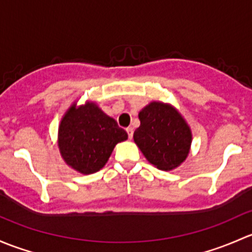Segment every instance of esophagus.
<instances>
[{"instance_id": "34e87169", "label": "esophagus", "mask_w": 252, "mask_h": 252, "mask_svg": "<svg viewBox=\"0 0 252 252\" xmlns=\"http://www.w3.org/2000/svg\"><path fill=\"white\" fill-rule=\"evenodd\" d=\"M126 132L127 134H128V138L132 139V137H133V128H132V127H128V128H126Z\"/></svg>"}]
</instances>
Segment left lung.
<instances>
[{
	"instance_id": "1",
	"label": "left lung",
	"mask_w": 252,
	"mask_h": 252,
	"mask_svg": "<svg viewBox=\"0 0 252 252\" xmlns=\"http://www.w3.org/2000/svg\"><path fill=\"white\" fill-rule=\"evenodd\" d=\"M138 118L141 126L134 131L133 141L145 159L162 171L178 167L188 157L193 139L182 114L168 103L153 100Z\"/></svg>"
}]
</instances>
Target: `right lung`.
<instances>
[{"label":"right lung","mask_w":252,"mask_h":252,"mask_svg":"<svg viewBox=\"0 0 252 252\" xmlns=\"http://www.w3.org/2000/svg\"><path fill=\"white\" fill-rule=\"evenodd\" d=\"M124 128L94 102L72 103L58 127V148L69 167L82 175L99 171L114 148L127 139Z\"/></svg>","instance_id":"add662e5"}]
</instances>
